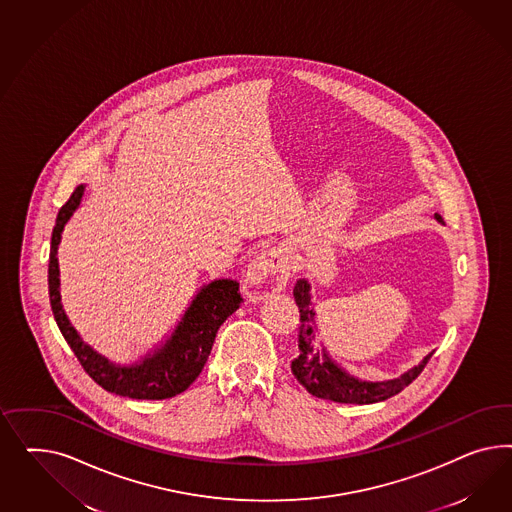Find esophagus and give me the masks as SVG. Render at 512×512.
Instances as JSON below:
<instances>
[{
	"label": "esophagus",
	"instance_id": "1",
	"mask_svg": "<svg viewBox=\"0 0 512 512\" xmlns=\"http://www.w3.org/2000/svg\"><path fill=\"white\" fill-rule=\"evenodd\" d=\"M291 278L287 249L272 248L259 253L244 274V289L251 300H268L281 293Z\"/></svg>",
	"mask_w": 512,
	"mask_h": 512
}]
</instances>
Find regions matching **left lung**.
Instances as JSON below:
<instances>
[{
  "mask_svg": "<svg viewBox=\"0 0 512 512\" xmlns=\"http://www.w3.org/2000/svg\"><path fill=\"white\" fill-rule=\"evenodd\" d=\"M435 219L441 221V216L435 214ZM293 295H295L296 306L300 310V328H298V357L291 362V372L295 375L296 381L315 398L338 403L383 402L390 396L402 392L407 385H411L424 370L428 360L432 358L430 353L419 366L411 368L398 379H390V381L357 379L345 370H341L340 366L328 357L325 349L323 353L319 349L313 351L317 323H315V311L311 306L310 283L306 279H298Z\"/></svg>",
  "mask_w": 512,
  "mask_h": 512,
  "instance_id": "obj_1",
  "label": "left lung"
}]
</instances>
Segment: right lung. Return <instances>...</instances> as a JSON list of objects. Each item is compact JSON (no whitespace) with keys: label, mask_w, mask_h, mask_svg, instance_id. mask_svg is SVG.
I'll list each match as a JSON object with an SVG mask.
<instances>
[{"label":"right lung","mask_w":512,"mask_h":512,"mask_svg":"<svg viewBox=\"0 0 512 512\" xmlns=\"http://www.w3.org/2000/svg\"><path fill=\"white\" fill-rule=\"evenodd\" d=\"M82 195L84 186L80 184L69 197V201L60 208L52 231L48 259V295L54 319L80 366L99 387L133 400L172 398L184 392L199 377L210 357L219 326L242 304L240 285L234 279H214L212 283L204 285L189 304L182 321L174 328L171 338L159 349L129 366L112 364L109 358L95 353L78 336L77 330L71 326L63 311L60 296V268L56 255L62 240L63 227L77 210Z\"/></svg>","instance_id":"1"}]
</instances>
